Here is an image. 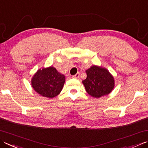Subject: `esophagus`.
Returning a JSON list of instances; mask_svg holds the SVG:
<instances>
[{
	"label": "esophagus",
	"mask_w": 148,
	"mask_h": 148,
	"mask_svg": "<svg viewBox=\"0 0 148 148\" xmlns=\"http://www.w3.org/2000/svg\"><path fill=\"white\" fill-rule=\"evenodd\" d=\"M79 73H77L76 74H75L74 76H72V77L76 78V79H78V78H79Z\"/></svg>",
	"instance_id": "obj_1"
}]
</instances>
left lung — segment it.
<instances>
[{"instance_id":"left-lung-1","label":"left lung","mask_w":148,"mask_h":148,"mask_svg":"<svg viewBox=\"0 0 148 148\" xmlns=\"http://www.w3.org/2000/svg\"><path fill=\"white\" fill-rule=\"evenodd\" d=\"M86 78L82 83L87 93L95 98L108 95L115 86L114 76L106 69L92 65L86 71Z\"/></svg>"}]
</instances>
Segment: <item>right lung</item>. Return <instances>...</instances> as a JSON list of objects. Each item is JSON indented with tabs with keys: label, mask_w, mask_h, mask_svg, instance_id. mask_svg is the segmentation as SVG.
<instances>
[{
	"label": "right lung",
	"mask_w": 148,
	"mask_h": 148,
	"mask_svg": "<svg viewBox=\"0 0 148 148\" xmlns=\"http://www.w3.org/2000/svg\"><path fill=\"white\" fill-rule=\"evenodd\" d=\"M65 82L64 75L51 66L36 71L31 79V86L38 94L51 99L60 93Z\"/></svg>",
	"instance_id": "obj_1"
}]
</instances>
